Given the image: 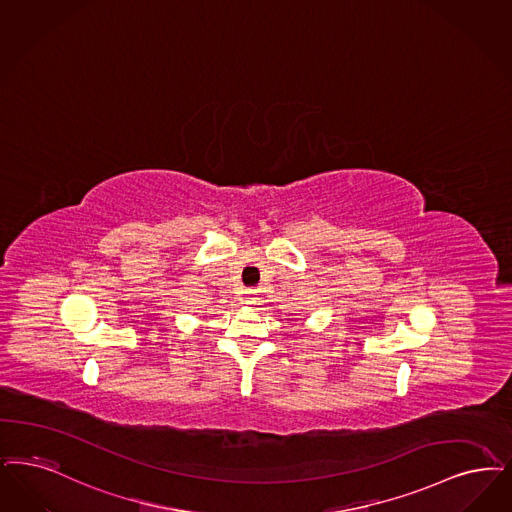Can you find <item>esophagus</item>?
I'll return each mask as SVG.
<instances>
[{
	"mask_svg": "<svg viewBox=\"0 0 512 512\" xmlns=\"http://www.w3.org/2000/svg\"><path fill=\"white\" fill-rule=\"evenodd\" d=\"M259 301V297H257V291L255 289H247L244 291V303L246 305H255Z\"/></svg>",
	"mask_w": 512,
	"mask_h": 512,
	"instance_id": "esophagus-1",
	"label": "esophagus"
}]
</instances>
